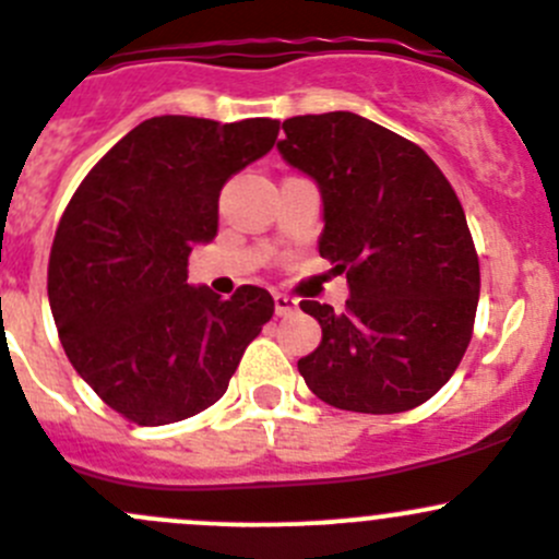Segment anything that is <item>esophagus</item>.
<instances>
[{
    "label": "esophagus",
    "mask_w": 559,
    "mask_h": 559,
    "mask_svg": "<svg viewBox=\"0 0 559 559\" xmlns=\"http://www.w3.org/2000/svg\"><path fill=\"white\" fill-rule=\"evenodd\" d=\"M293 309H296V298L285 296V293H274V312L280 314H290Z\"/></svg>",
    "instance_id": "obj_1"
}]
</instances>
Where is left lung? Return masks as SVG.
I'll return each instance as SVG.
<instances>
[{
  "label": "left lung",
  "mask_w": 559,
  "mask_h": 559,
  "mask_svg": "<svg viewBox=\"0 0 559 559\" xmlns=\"http://www.w3.org/2000/svg\"><path fill=\"white\" fill-rule=\"evenodd\" d=\"M282 130V159L320 190V255L350 287L345 312L301 301L323 340L298 372L340 411H413L449 383L473 336L480 274L460 198L421 146L350 110Z\"/></svg>",
  "instance_id": "8db88e82"
}]
</instances>
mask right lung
<instances>
[{"mask_svg": "<svg viewBox=\"0 0 559 559\" xmlns=\"http://www.w3.org/2000/svg\"><path fill=\"white\" fill-rule=\"evenodd\" d=\"M277 132V119L154 116L64 209L48 261L59 340L94 394L141 427L214 405L272 320L269 290L219 298L187 282V258L217 236L225 181L272 152Z\"/></svg>", "mask_w": 559, "mask_h": 559, "instance_id": "right-lung-1", "label": "right lung"}]
</instances>
